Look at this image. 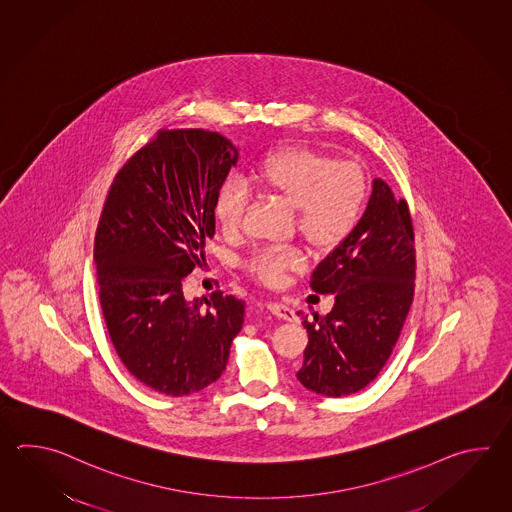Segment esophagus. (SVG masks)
Masks as SVG:
<instances>
[{"mask_svg": "<svg viewBox=\"0 0 512 512\" xmlns=\"http://www.w3.org/2000/svg\"><path fill=\"white\" fill-rule=\"evenodd\" d=\"M267 309L271 311L272 315L287 320V322H294L296 320V313L289 305L282 304V302H267Z\"/></svg>", "mask_w": 512, "mask_h": 512, "instance_id": "esophagus-1", "label": "esophagus"}]
</instances>
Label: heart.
<instances>
[{"mask_svg":"<svg viewBox=\"0 0 512 512\" xmlns=\"http://www.w3.org/2000/svg\"><path fill=\"white\" fill-rule=\"evenodd\" d=\"M247 185L260 194L280 197L294 205L300 234L318 249H331L348 238L362 216L368 183L359 164L333 161L326 153L302 146H285L263 155L252 166ZM247 207V190L229 179L216 197V221L225 234H236ZM304 265L294 247H263L254 252L247 269L261 282L276 285L285 272Z\"/></svg>","mask_w":512,"mask_h":512,"instance_id":"heart-1","label":"heart"}]
</instances>
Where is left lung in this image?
I'll return each instance as SVG.
<instances>
[{"instance_id": "left-lung-1", "label": "left lung", "mask_w": 512, "mask_h": 512, "mask_svg": "<svg viewBox=\"0 0 512 512\" xmlns=\"http://www.w3.org/2000/svg\"><path fill=\"white\" fill-rule=\"evenodd\" d=\"M414 227L408 203L373 179L364 216L311 276L333 294L326 316L304 318L309 342L296 373L307 390L344 397L366 388L390 359L414 300Z\"/></svg>"}]
</instances>
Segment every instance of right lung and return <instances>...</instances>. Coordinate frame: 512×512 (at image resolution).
Returning <instances> with one entry per match:
<instances>
[{"label": "right lung", "instance_id": "add662e5", "mask_svg": "<svg viewBox=\"0 0 512 512\" xmlns=\"http://www.w3.org/2000/svg\"><path fill=\"white\" fill-rule=\"evenodd\" d=\"M238 150L210 130H159L115 175L95 236L100 305L122 364L153 392L183 397L218 381L241 331L232 294L188 302L205 263L216 197Z\"/></svg>", "mask_w": 512, "mask_h": 512}]
</instances>
